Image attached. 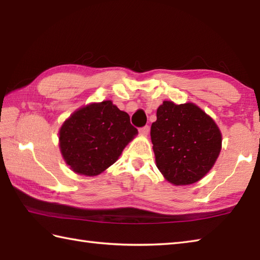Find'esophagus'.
I'll return each instance as SVG.
<instances>
[{"mask_svg":"<svg viewBox=\"0 0 260 260\" xmlns=\"http://www.w3.org/2000/svg\"><path fill=\"white\" fill-rule=\"evenodd\" d=\"M148 132H150V126H147V125L144 126V127H141V128H140V133L142 135H147Z\"/></svg>","mask_w":260,"mask_h":260,"instance_id":"esophagus-1","label":"esophagus"}]
</instances>
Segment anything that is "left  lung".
Here are the masks:
<instances>
[{
    "mask_svg": "<svg viewBox=\"0 0 260 260\" xmlns=\"http://www.w3.org/2000/svg\"><path fill=\"white\" fill-rule=\"evenodd\" d=\"M151 126L156 167L175 185L201 180L221 151V133L214 120L194 104L165 101Z\"/></svg>",
    "mask_w": 260,
    "mask_h": 260,
    "instance_id": "left-lung-1",
    "label": "left lung"
}]
</instances>
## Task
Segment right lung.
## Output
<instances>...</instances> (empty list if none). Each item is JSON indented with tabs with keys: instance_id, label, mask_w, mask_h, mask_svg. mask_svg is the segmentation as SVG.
Segmentation results:
<instances>
[{
	"instance_id": "right-lung-1",
	"label": "right lung",
	"mask_w": 260,
	"mask_h": 260,
	"mask_svg": "<svg viewBox=\"0 0 260 260\" xmlns=\"http://www.w3.org/2000/svg\"><path fill=\"white\" fill-rule=\"evenodd\" d=\"M136 134L129 115L105 101L76 110L60 128L59 146L74 172L95 176L117 161Z\"/></svg>"
}]
</instances>
